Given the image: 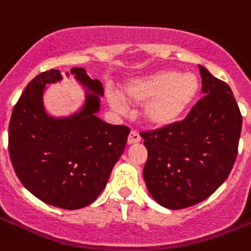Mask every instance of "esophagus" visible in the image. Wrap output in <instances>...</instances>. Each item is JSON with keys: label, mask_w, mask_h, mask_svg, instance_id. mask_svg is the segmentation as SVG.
Segmentation results:
<instances>
[{"label": "esophagus", "mask_w": 251, "mask_h": 251, "mask_svg": "<svg viewBox=\"0 0 251 251\" xmlns=\"http://www.w3.org/2000/svg\"><path fill=\"white\" fill-rule=\"evenodd\" d=\"M141 141V136L136 132V130H132L128 136V145H133V144H138Z\"/></svg>", "instance_id": "34e87169"}]
</instances>
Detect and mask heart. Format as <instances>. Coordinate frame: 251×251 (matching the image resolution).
Segmentation results:
<instances>
[{
    "label": "heart",
    "mask_w": 251,
    "mask_h": 251,
    "mask_svg": "<svg viewBox=\"0 0 251 251\" xmlns=\"http://www.w3.org/2000/svg\"><path fill=\"white\" fill-rule=\"evenodd\" d=\"M199 79L194 73L160 70L130 79L122 90L123 101L130 105L146 103L144 118L155 128H167L177 123L187 111L199 92ZM111 105L121 110L123 105L111 97Z\"/></svg>",
    "instance_id": "heart-1"
}]
</instances>
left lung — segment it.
<instances>
[{
	"mask_svg": "<svg viewBox=\"0 0 251 251\" xmlns=\"http://www.w3.org/2000/svg\"><path fill=\"white\" fill-rule=\"evenodd\" d=\"M202 99L182 122L142 132L144 179L161 206L183 209L208 199L235 164L242 117L229 86L199 65Z\"/></svg>",
	"mask_w": 251,
	"mask_h": 251,
	"instance_id": "1",
	"label": "left lung"
}]
</instances>
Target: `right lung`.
Instances as JSON below:
<instances>
[{
    "mask_svg": "<svg viewBox=\"0 0 251 251\" xmlns=\"http://www.w3.org/2000/svg\"><path fill=\"white\" fill-rule=\"evenodd\" d=\"M70 74L91 94L78 113L53 118L43 106L46 84L63 79L51 69L33 78L23 91L9 124V154L23 186L52 206L74 210L99 198L127 144L129 128L97 117L103 95L99 79L83 68ZM66 75L69 74L66 73Z\"/></svg>",
    "mask_w": 251,
    "mask_h": 251,
    "instance_id": "1",
    "label": "right lung"
}]
</instances>
